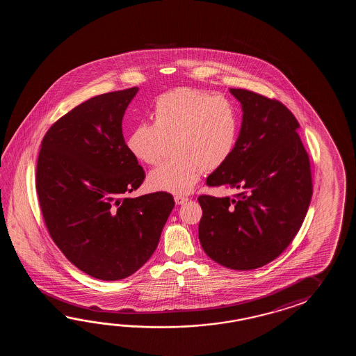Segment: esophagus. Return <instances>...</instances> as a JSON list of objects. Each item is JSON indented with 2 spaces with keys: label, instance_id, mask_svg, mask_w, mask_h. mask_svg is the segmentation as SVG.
Listing matches in <instances>:
<instances>
[{
  "label": "esophagus",
  "instance_id": "esophagus-1",
  "mask_svg": "<svg viewBox=\"0 0 356 356\" xmlns=\"http://www.w3.org/2000/svg\"><path fill=\"white\" fill-rule=\"evenodd\" d=\"M175 201L177 204H183L184 202H187V201H188V197L177 195V196H175Z\"/></svg>",
  "mask_w": 356,
  "mask_h": 356
}]
</instances>
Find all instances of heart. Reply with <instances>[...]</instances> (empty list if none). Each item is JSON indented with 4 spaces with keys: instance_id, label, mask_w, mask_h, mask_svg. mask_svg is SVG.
Listing matches in <instances>:
<instances>
[{
    "instance_id": "1",
    "label": "heart",
    "mask_w": 356,
    "mask_h": 356,
    "mask_svg": "<svg viewBox=\"0 0 356 356\" xmlns=\"http://www.w3.org/2000/svg\"><path fill=\"white\" fill-rule=\"evenodd\" d=\"M154 123L140 122L127 138L129 152L147 165L159 163L172 141L175 156L149 175L152 189L188 193L202 172H213L233 155L239 136V113L229 99L179 88L152 106Z\"/></svg>"
}]
</instances>
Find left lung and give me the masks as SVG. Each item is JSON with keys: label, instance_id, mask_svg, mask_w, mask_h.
I'll use <instances>...</instances> for the list:
<instances>
[{"label": "left lung", "instance_id": "left-lung-1", "mask_svg": "<svg viewBox=\"0 0 356 356\" xmlns=\"http://www.w3.org/2000/svg\"><path fill=\"white\" fill-rule=\"evenodd\" d=\"M230 92L242 104V129L233 155L206 184L233 188L235 195L198 197V238L215 262L247 271L288 248L308 211L313 183L294 114L254 91Z\"/></svg>", "mask_w": 356, "mask_h": 356}]
</instances>
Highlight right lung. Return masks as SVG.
<instances>
[{"label": "right lung", "instance_id": "obj_1", "mask_svg": "<svg viewBox=\"0 0 356 356\" xmlns=\"http://www.w3.org/2000/svg\"><path fill=\"white\" fill-rule=\"evenodd\" d=\"M137 91L83 102L40 145L35 188L47 230L72 265L99 280H121L144 266L175 207L168 192L129 197L145 179L122 134Z\"/></svg>", "mask_w": 356, "mask_h": 356}]
</instances>
